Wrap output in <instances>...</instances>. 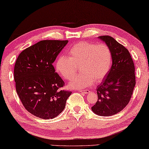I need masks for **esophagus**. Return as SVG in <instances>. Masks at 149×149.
Segmentation results:
<instances>
[{"mask_svg": "<svg viewBox=\"0 0 149 149\" xmlns=\"http://www.w3.org/2000/svg\"><path fill=\"white\" fill-rule=\"evenodd\" d=\"M80 92H82V93H83V94H88V93H90V92L88 90H86V91H79Z\"/></svg>", "mask_w": 149, "mask_h": 149, "instance_id": "34e87169", "label": "esophagus"}]
</instances>
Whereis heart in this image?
<instances>
[{
    "label": "heart",
    "mask_w": 149,
    "mask_h": 149,
    "mask_svg": "<svg viewBox=\"0 0 149 149\" xmlns=\"http://www.w3.org/2000/svg\"><path fill=\"white\" fill-rule=\"evenodd\" d=\"M69 56L61 55L55 63V70L61 77L70 80L79 67L80 74L71 80L68 86L71 89H82L107 76L113 61L112 53L108 46L80 41L68 51Z\"/></svg>",
    "instance_id": "1"
}]
</instances>
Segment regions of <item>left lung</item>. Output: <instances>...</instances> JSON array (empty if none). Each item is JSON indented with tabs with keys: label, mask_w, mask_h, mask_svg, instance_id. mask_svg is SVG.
Returning <instances> with one entry per match:
<instances>
[{
	"label": "left lung",
	"mask_w": 149,
	"mask_h": 149,
	"mask_svg": "<svg viewBox=\"0 0 149 149\" xmlns=\"http://www.w3.org/2000/svg\"><path fill=\"white\" fill-rule=\"evenodd\" d=\"M110 49L113 61L110 70L97 86V101L92 107L100 116L119 113L129 104L135 86V66L129 51L111 36H99Z\"/></svg>",
	"instance_id": "left-lung-1"
}]
</instances>
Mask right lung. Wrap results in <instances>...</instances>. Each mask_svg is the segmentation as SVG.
Segmentation results:
<instances>
[{
    "label": "right lung",
    "mask_w": 149,
    "mask_h": 149,
    "mask_svg": "<svg viewBox=\"0 0 149 149\" xmlns=\"http://www.w3.org/2000/svg\"><path fill=\"white\" fill-rule=\"evenodd\" d=\"M67 43L68 40L40 41L17 58L14 71L17 94L26 110L38 118H56L72 93L61 90L64 81L53 66Z\"/></svg>",
    "instance_id": "1"
}]
</instances>
